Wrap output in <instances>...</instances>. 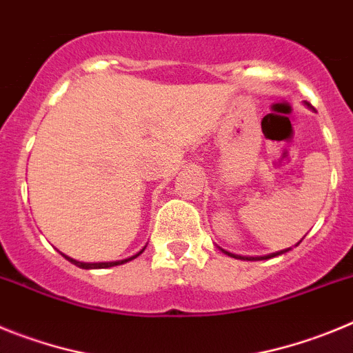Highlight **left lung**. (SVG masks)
Returning <instances> with one entry per match:
<instances>
[{
    "instance_id": "obj_1",
    "label": "left lung",
    "mask_w": 353,
    "mask_h": 353,
    "mask_svg": "<svg viewBox=\"0 0 353 353\" xmlns=\"http://www.w3.org/2000/svg\"><path fill=\"white\" fill-rule=\"evenodd\" d=\"M286 251H288V249H286ZM286 251H281V252H276V254H283V252H286ZM226 252V251H224ZM228 254H230V252H228ZM276 254H270V256H261V258H248V256H236V254H230V256H233V258H239V260H267V258H272V256H276Z\"/></svg>"
}]
</instances>
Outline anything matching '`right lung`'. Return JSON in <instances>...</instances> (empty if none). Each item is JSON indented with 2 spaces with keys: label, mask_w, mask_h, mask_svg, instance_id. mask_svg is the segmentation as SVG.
Listing matches in <instances>:
<instances>
[{
  "label": "right lung",
  "mask_w": 353,
  "mask_h": 353,
  "mask_svg": "<svg viewBox=\"0 0 353 353\" xmlns=\"http://www.w3.org/2000/svg\"><path fill=\"white\" fill-rule=\"evenodd\" d=\"M143 251H145V249H141V251H139L138 254H134L132 258H127V260H121V261H109V263H81V261H77V260H72L70 256H65V254H63V256L67 258V260L70 261V263H74V265H77V267H81V269H108V267H114V265L127 263V261L134 260V258H138Z\"/></svg>",
  "instance_id": "1"
}]
</instances>
